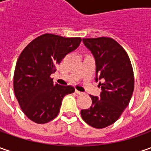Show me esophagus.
<instances>
[{
    "instance_id": "obj_1",
    "label": "esophagus",
    "mask_w": 151,
    "mask_h": 151,
    "mask_svg": "<svg viewBox=\"0 0 151 151\" xmlns=\"http://www.w3.org/2000/svg\"><path fill=\"white\" fill-rule=\"evenodd\" d=\"M76 94H78V95H81V94H83V92H81V91H80L78 90H76Z\"/></svg>"
}]
</instances>
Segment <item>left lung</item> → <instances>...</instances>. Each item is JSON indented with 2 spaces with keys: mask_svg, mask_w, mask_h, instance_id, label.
<instances>
[{
  "mask_svg": "<svg viewBox=\"0 0 151 151\" xmlns=\"http://www.w3.org/2000/svg\"><path fill=\"white\" fill-rule=\"evenodd\" d=\"M82 42L95 59V80L99 81L101 91L99 97L91 96V107L81 110V115L87 124L103 129L115 123L130 101L133 68L125 50L113 38H83Z\"/></svg>",
  "mask_w": 151,
  "mask_h": 151,
  "instance_id": "obj_1",
  "label": "left lung"
}]
</instances>
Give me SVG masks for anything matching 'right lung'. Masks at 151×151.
<instances>
[{
    "instance_id": "obj_1",
    "label": "right lung",
    "mask_w": 151,
    "mask_h": 151,
    "mask_svg": "<svg viewBox=\"0 0 151 151\" xmlns=\"http://www.w3.org/2000/svg\"><path fill=\"white\" fill-rule=\"evenodd\" d=\"M81 42V38L46 33L32 40L21 53L14 72V92L22 112L32 121L45 124L53 120L64 96L75 91L71 86L54 84L50 76L55 72V65Z\"/></svg>"
}]
</instances>
